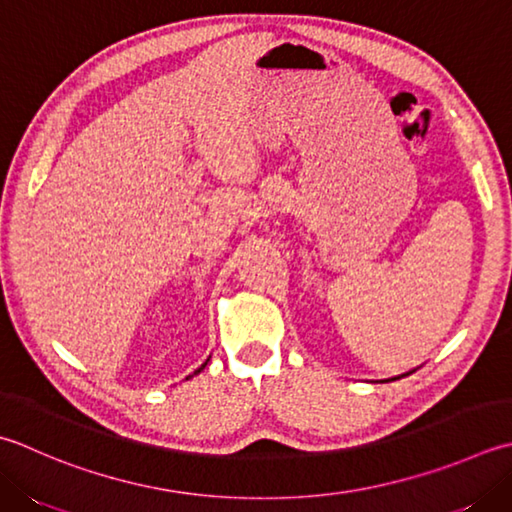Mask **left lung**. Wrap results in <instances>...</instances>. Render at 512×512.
<instances>
[{
  "mask_svg": "<svg viewBox=\"0 0 512 512\" xmlns=\"http://www.w3.org/2000/svg\"><path fill=\"white\" fill-rule=\"evenodd\" d=\"M410 373H415V370H408V373H404V375H399V377H390V379H382V382H395V379H402V377H406V375H410Z\"/></svg>",
  "mask_w": 512,
  "mask_h": 512,
  "instance_id": "obj_1",
  "label": "left lung"
}]
</instances>
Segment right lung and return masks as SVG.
Returning <instances> with one entry per match:
<instances>
[{
	"label": "right lung",
	"instance_id": "right-lung-1",
	"mask_svg": "<svg viewBox=\"0 0 512 512\" xmlns=\"http://www.w3.org/2000/svg\"><path fill=\"white\" fill-rule=\"evenodd\" d=\"M206 364H208V359H206V362H204V364H202V366H199V368H197V370H195V373H193V375H197V373H202V370H204V368H206ZM193 375H188V377H186V379H190V377H193Z\"/></svg>",
	"mask_w": 512,
	"mask_h": 512
}]
</instances>
